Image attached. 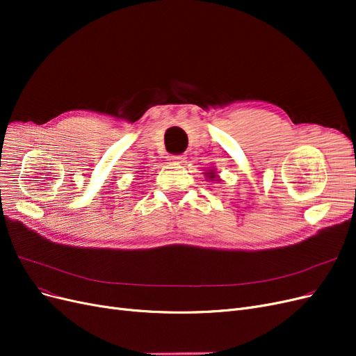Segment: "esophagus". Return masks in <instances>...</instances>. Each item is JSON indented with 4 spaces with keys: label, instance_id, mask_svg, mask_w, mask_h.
<instances>
[{
    "label": "esophagus",
    "instance_id": "1",
    "mask_svg": "<svg viewBox=\"0 0 356 356\" xmlns=\"http://www.w3.org/2000/svg\"><path fill=\"white\" fill-rule=\"evenodd\" d=\"M169 161H170V163H182V161H184V157H182V156H170Z\"/></svg>",
    "mask_w": 356,
    "mask_h": 356
}]
</instances>
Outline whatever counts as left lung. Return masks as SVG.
Segmentation results:
<instances>
[{
	"instance_id": "8db88e82",
	"label": "left lung",
	"mask_w": 356,
	"mask_h": 356,
	"mask_svg": "<svg viewBox=\"0 0 356 356\" xmlns=\"http://www.w3.org/2000/svg\"><path fill=\"white\" fill-rule=\"evenodd\" d=\"M203 175L207 177L208 181H221L220 175L217 174V169H215V168H208L207 172H203Z\"/></svg>"
}]
</instances>
